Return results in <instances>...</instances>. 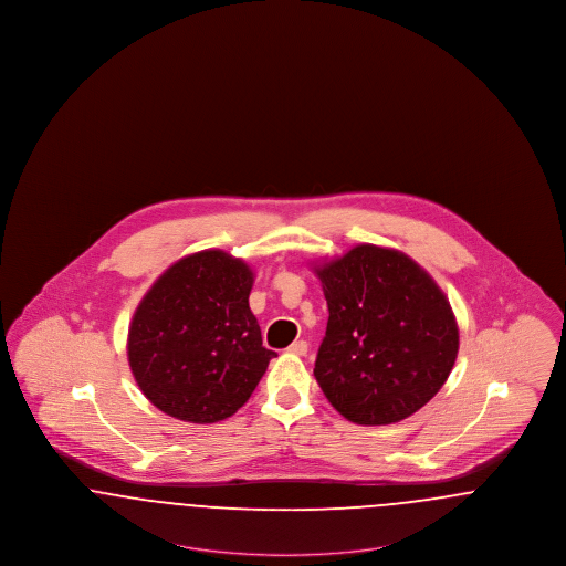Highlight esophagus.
<instances>
[{"mask_svg":"<svg viewBox=\"0 0 566 566\" xmlns=\"http://www.w3.org/2000/svg\"><path fill=\"white\" fill-rule=\"evenodd\" d=\"M289 352H291V354H296V356H305V354H307V342H303V339L293 342V344L289 346Z\"/></svg>","mask_w":566,"mask_h":566,"instance_id":"esophagus-1","label":"esophagus"}]
</instances>
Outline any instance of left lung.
Returning a JSON list of instances; mask_svg holds the SVG:
<instances>
[{
  "label": "left lung",
  "mask_w": 566,
  "mask_h": 566,
  "mask_svg": "<svg viewBox=\"0 0 566 566\" xmlns=\"http://www.w3.org/2000/svg\"><path fill=\"white\" fill-rule=\"evenodd\" d=\"M328 323L314 376L344 418L395 424L431 401L458 354L450 301L407 254L354 245L316 265Z\"/></svg>",
  "instance_id": "8db88e82"
}]
</instances>
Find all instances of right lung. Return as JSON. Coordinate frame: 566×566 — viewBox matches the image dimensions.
I'll return each mask as SVG.
<instances>
[{"label":"right lung","mask_w":566,"mask_h":566,"mask_svg":"<svg viewBox=\"0 0 566 566\" xmlns=\"http://www.w3.org/2000/svg\"><path fill=\"white\" fill-rule=\"evenodd\" d=\"M254 273L222 250L176 261L139 301L127 356L139 390L163 413L214 424L233 416L268 371L248 296Z\"/></svg>","instance_id":"obj_1"}]
</instances>
